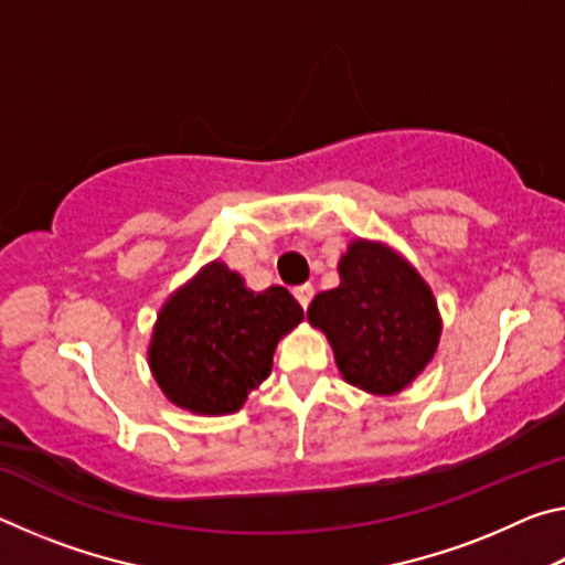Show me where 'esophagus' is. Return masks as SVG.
<instances>
[{
  "mask_svg": "<svg viewBox=\"0 0 565 565\" xmlns=\"http://www.w3.org/2000/svg\"><path fill=\"white\" fill-rule=\"evenodd\" d=\"M294 296H296V301L301 303V309H309V303H311V299H313V286H311V284L296 286Z\"/></svg>",
  "mask_w": 565,
  "mask_h": 565,
  "instance_id": "1",
  "label": "esophagus"
}]
</instances>
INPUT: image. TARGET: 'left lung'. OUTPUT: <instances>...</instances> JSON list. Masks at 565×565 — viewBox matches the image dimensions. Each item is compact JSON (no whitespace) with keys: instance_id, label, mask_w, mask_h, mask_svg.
<instances>
[{"instance_id":"1","label":"left lung","mask_w":565,"mask_h":565,"mask_svg":"<svg viewBox=\"0 0 565 565\" xmlns=\"http://www.w3.org/2000/svg\"><path fill=\"white\" fill-rule=\"evenodd\" d=\"M341 284L311 301V327L333 349L341 376L369 394L404 391L434 359L441 317L428 284L386 244L356 238L339 262Z\"/></svg>"}]
</instances>
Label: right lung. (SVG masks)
<instances>
[{
  "label": "right lung",
  "instance_id": "add662e5",
  "mask_svg": "<svg viewBox=\"0 0 565 565\" xmlns=\"http://www.w3.org/2000/svg\"><path fill=\"white\" fill-rule=\"evenodd\" d=\"M301 319L303 309L284 286L248 291L242 276L212 262L161 306L149 343L151 374L179 408L234 414L271 374L276 343Z\"/></svg>",
  "mask_w": 565,
  "mask_h": 565
}]
</instances>
